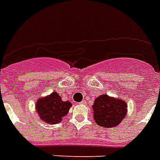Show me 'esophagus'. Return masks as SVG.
Segmentation results:
<instances>
[{"label":"esophagus","instance_id":"obj_1","mask_svg":"<svg viewBox=\"0 0 160 160\" xmlns=\"http://www.w3.org/2000/svg\"><path fill=\"white\" fill-rule=\"evenodd\" d=\"M86 103H87V100H86V99H85V100L81 101V102H80V104H86Z\"/></svg>","mask_w":160,"mask_h":160}]
</instances>
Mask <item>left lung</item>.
<instances>
[{
  "instance_id": "left-lung-1",
  "label": "left lung",
  "mask_w": 160,
  "mask_h": 160,
  "mask_svg": "<svg viewBox=\"0 0 160 160\" xmlns=\"http://www.w3.org/2000/svg\"><path fill=\"white\" fill-rule=\"evenodd\" d=\"M127 104L121 99L111 98L107 94L101 95L94 101V120L103 128L118 126L127 114Z\"/></svg>"
}]
</instances>
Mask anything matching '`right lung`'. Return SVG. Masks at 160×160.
<instances>
[{"label":"right lung","instance_id":"obj_1","mask_svg":"<svg viewBox=\"0 0 160 160\" xmlns=\"http://www.w3.org/2000/svg\"><path fill=\"white\" fill-rule=\"evenodd\" d=\"M72 104L62 101L57 92H52L49 96L40 98L36 104V109L39 118L49 124L60 122L64 116L68 113Z\"/></svg>","mask_w":160,"mask_h":160}]
</instances>
